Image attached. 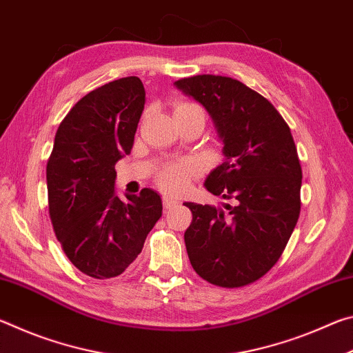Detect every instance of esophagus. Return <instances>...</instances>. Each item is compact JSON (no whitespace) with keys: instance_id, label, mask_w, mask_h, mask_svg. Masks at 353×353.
Listing matches in <instances>:
<instances>
[{"instance_id":"obj_1","label":"esophagus","mask_w":353,"mask_h":353,"mask_svg":"<svg viewBox=\"0 0 353 353\" xmlns=\"http://www.w3.org/2000/svg\"><path fill=\"white\" fill-rule=\"evenodd\" d=\"M162 204H163V208H165V210H170V208L176 207V205L179 204V201H177V199H174V198H171V196H166V194H163V196H162Z\"/></svg>"}]
</instances>
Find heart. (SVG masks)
I'll return each mask as SVG.
<instances>
[{
    "label": "heart",
    "instance_id": "heart-1",
    "mask_svg": "<svg viewBox=\"0 0 353 353\" xmlns=\"http://www.w3.org/2000/svg\"><path fill=\"white\" fill-rule=\"evenodd\" d=\"M183 112H199L201 115L205 117L204 110H202L198 104H193V103H181L176 105L174 115L176 113H183ZM194 174H196V166L193 163H188V162L168 163L157 172V176H155V183H157L163 191H166V193H181V191H183L188 187V183Z\"/></svg>",
    "mask_w": 353,
    "mask_h": 353
}]
</instances>
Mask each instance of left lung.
Segmentation results:
<instances>
[{"mask_svg": "<svg viewBox=\"0 0 353 353\" xmlns=\"http://www.w3.org/2000/svg\"><path fill=\"white\" fill-rule=\"evenodd\" d=\"M176 85L210 113L224 162L205 179L224 208L187 202L185 246L199 277L223 288L261 279L279 261L301 213L302 168L290 126L270 101L243 82L198 74Z\"/></svg>", "mask_w": 353, "mask_h": 353, "instance_id": "1", "label": "left lung"}]
</instances>
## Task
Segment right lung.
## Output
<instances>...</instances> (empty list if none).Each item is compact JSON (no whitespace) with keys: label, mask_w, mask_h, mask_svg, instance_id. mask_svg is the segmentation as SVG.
Segmentation results:
<instances>
[{"label":"right lung","mask_w":353,"mask_h":353,"mask_svg":"<svg viewBox=\"0 0 353 353\" xmlns=\"http://www.w3.org/2000/svg\"><path fill=\"white\" fill-rule=\"evenodd\" d=\"M145 87L137 76L94 88L62 119L46 163L48 208L68 260L88 277L124 272L162 216V199L143 188L115 196V165L130 154Z\"/></svg>","instance_id":"1"}]
</instances>
